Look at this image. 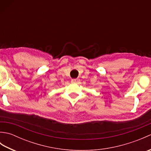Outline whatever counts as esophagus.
<instances>
[{"mask_svg": "<svg viewBox=\"0 0 151 151\" xmlns=\"http://www.w3.org/2000/svg\"><path fill=\"white\" fill-rule=\"evenodd\" d=\"M80 82V80L78 78H74L71 80V82L73 84H78Z\"/></svg>", "mask_w": 151, "mask_h": 151, "instance_id": "1", "label": "esophagus"}]
</instances>
